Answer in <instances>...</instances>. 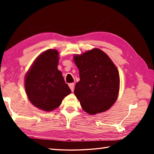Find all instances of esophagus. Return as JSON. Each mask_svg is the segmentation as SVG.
Masks as SVG:
<instances>
[{
    "mask_svg": "<svg viewBox=\"0 0 154 154\" xmlns=\"http://www.w3.org/2000/svg\"><path fill=\"white\" fill-rule=\"evenodd\" d=\"M69 88H71V90L72 92H73V91H74V88H75V84H74V83H69Z\"/></svg>",
    "mask_w": 154,
    "mask_h": 154,
    "instance_id": "1",
    "label": "esophagus"
}]
</instances>
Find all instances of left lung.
<instances>
[{"label": "left lung", "instance_id": "left-lung-1", "mask_svg": "<svg viewBox=\"0 0 154 154\" xmlns=\"http://www.w3.org/2000/svg\"><path fill=\"white\" fill-rule=\"evenodd\" d=\"M79 71L74 93L83 110L90 115L102 113L116 103L119 91L118 70L107 54L94 48L73 56Z\"/></svg>", "mask_w": 154, "mask_h": 154}]
</instances>
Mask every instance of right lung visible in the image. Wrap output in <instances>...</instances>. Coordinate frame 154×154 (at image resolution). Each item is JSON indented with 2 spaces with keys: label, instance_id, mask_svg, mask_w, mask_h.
<instances>
[{
  "label": "right lung",
  "instance_id": "obj_1",
  "mask_svg": "<svg viewBox=\"0 0 154 154\" xmlns=\"http://www.w3.org/2000/svg\"><path fill=\"white\" fill-rule=\"evenodd\" d=\"M59 53L49 49L41 53L26 72L24 86L28 100L44 111H51L61 105L71 90L58 69Z\"/></svg>",
  "mask_w": 154,
  "mask_h": 154
}]
</instances>
